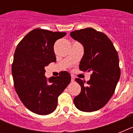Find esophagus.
Listing matches in <instances>:
<instances>
[{"label":"esophagus","instance_id":"obj_1","mask_svg":"<svg viewBox=\"0 0 133 133\" xmlns=\"http://www.w3.org/2000/svg\"><path fill=\"white\" fill-rule=\"evenodd\" d=\"M75 77H73V76H72V77H71V82H74V81H75Z\"/></svg>","mask_w":133,"mask_h":133}]
</instances>
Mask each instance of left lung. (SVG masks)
<instances>
[{
	"mask_svg": "<svg viewBox=\"0 0 133 133\" xmlns=\"http://www.w3.org/2000/svg\"><path fill=\"white\" fill-rule=\"evenodd\" d=\"M70 36L84 48L79 69L92 72L87 83L80 78L75 79L81 85V91L74 98V103L83 112L96 111L108 103L119 81L118 54L108 36L92 28L75 30Z\"/></svg>",
	"mask_w": 133,
	"mask_h": 133,
	"instance_id": "1",
	"label": "left lung"
}]
</instances>
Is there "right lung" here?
<instances>
[{
    "instance_id": "add662e5",
    "label": "right lung",
    "mask_w": 133,
    "mask_h": 133,
    "mask_svg": "<svg viewBox=\"0 0 133 133\" xmlns=\"http://www.w3.org/2000/svg\"><path fill=\"white\" fill-rule=\"evenodd\" d=\"M66 32L36 29L18 43L14 55L12 74L16 93L24 106L37 115L52 113L58 97L70 83L66 71L47 78L45 66L56 61L54 44Z\"/></svg>"
}]
</instances>
